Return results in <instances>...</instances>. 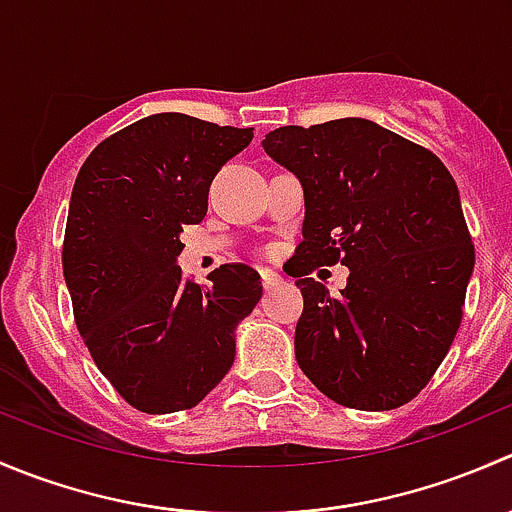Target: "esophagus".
Masks as SVG:
<instances>
[{
    "instance_id": "34e87169",
    "label": "esophagus",
    "mask_w": 512,
    "mask_h": 512,
    "mask_svg": "<svg viewBox=\"0 0 512 512\" xmlns=\"http://www.w3.org/2000/svg\"><path fill=\"white\" fill-rule=\"evenodd\" d=\"M260 277H262V287H265V292H272V289H277L282 285V277L277 275V272L262 270Z\"/></svg>"
}]
</instances>
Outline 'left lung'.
<instances>
[{"mask_svg": "<svg viewBox=\"0 0 512 512\" xmlns=\"http://www.w3.org/2000/svg\"><path fill=\"white\" fill-rule=\"evenodd\" d=\"M262 148L304 188L299 369L349 409L409 404L451 349L476 262L456 180L428 148L366 118L275 128ZM339 261L350 277L332 298L308 275Z\"/></svg>", "mask_w": 512, "mask_h": 512, "instance_id": "1", "label": "left lung"}]
</instances>
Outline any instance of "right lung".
I'll list each match as a JSON object with an SVG mask.
<instances>
[{
  "instance_id": "right-lung-1",
  "label": "right lung",
  "mask_w": 512,
  "mask_h": 512,
  "mask_svg": "<svg viewBox=\"0 0 512 512\" xmlns=\"http://www.w3.org/2000/svg\"><path fill=\"white\" fill-rule=\"evenodd\" d=\"M252 128L156 113L101 141L81 165L61 265L74 322L113 389L143 414L198 406L235 361V327L262 297L260 275L232 262L200 289L175 257L183 225L208 213L225 160Z\"/></svg>"
}]
</instances>
